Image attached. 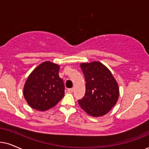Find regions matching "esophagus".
<instances>
[{"label":"esophagus","instance_id":"esophagus-1","mask_svg":"<svg viewBox=\"0 0 149 149\" xmlns=\"http://www.w3.org/2000/svg\"><path fill=\"white\" fill-rule=\"evenodd\" d=\"M73 91H74V88H69L68 90H67V91H68V92H69V93H73Z\"/></svg>","mask_w":149,"mask_h":149}]
</instances>
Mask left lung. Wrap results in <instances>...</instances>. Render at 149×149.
Wrapping results in <instances>:
<instances>
[{"label":"left lung","mask_w":149,"mask_h":149,"mask_svg":"<svg viewBox=\"0 0 149 149\" xmlns=\"http://www.w3.org/2000/svg\"><path fill=\"white\" fill-rule=\"evenodd\" d=\"M86 81V93L78 100L82 110L93 116L106 114L116 104L119 95L117 82L102 63L80 65Z\"/></svg>","instance_id":"obj_1"}]
</instances>
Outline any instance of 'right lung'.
Returning a JSON list of instances; mask_svg holds the SVG:
<instances>
[{
  "instance_id": "right-lung-1",
  "label": "right lung",
  "mask_w": 149,
  "mask_h": 149,
  "mask_svg": "<svg viewBox=\"0 0 149 149\" xmlns=\"http://www.w3.org/2000/svg\"><path fill=\"white\" fill-rule=\"evenodd\" d=\"M59 68L58 65L46 61L30 74L24 88V96L32 108L49 110L64 97L65 86L58 76Z\"/></svg>"
}]
</instances>
